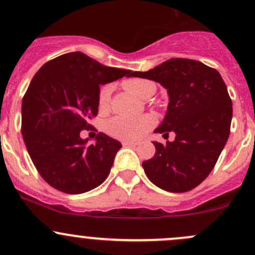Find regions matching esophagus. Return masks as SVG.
Wrapping results in <instances>:
<instances>
[{"mask_svg": "<svg viewBox=\"0 0 255 255\" xmlns=\"http://www.w3.org/2000/svg\"><path fill=\"white\" fill-rule=\"evenodd\" d=\"M122 144H123V146H135V145H137V143L129 142V140H125V142H123Z\"/></svg>", "mask_w": 255, "mask_h": 255, "instance_id": "1", "label": "esophagus"}]
</instances>
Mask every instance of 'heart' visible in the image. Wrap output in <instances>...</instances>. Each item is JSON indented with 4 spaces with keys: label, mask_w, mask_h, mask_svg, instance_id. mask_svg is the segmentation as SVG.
Here are the masks:
<instances>
[{
    "label": "heart",
    "mask_w": 255,
    "mask_h": 255,
    "mask_svg": "<svg viewBox=\"0 0 255 255\" xmlns=\"http://www.w3.org/2000/svg\"><path fill=\"white\" fill-rule=\"evenodd\" d=\"M123 86L139 99H148L155 91V85L148 80H127L123 82ZM110 95H111V87H102L99 95L100 110H106L109 107ZM154 125H155V118L151 115H144L137 118L117 116L105 123V130L112 137L132 142V140L140 139L148 130L154 127Z\"/></svg>",
    "instance_id": "1"
}]
</instances>
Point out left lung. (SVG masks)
I'll use <instances>...</instances> for the list:
<instances>
[{
  "instance_id": "left-lung-1",
  "label": "left lung",
  "mask_w": 255,
  "mask_h": 255,
  "mask_svg": "<svg viewBox=\"0 0 255 255\" xmlns=\"http://www.w3.org/2000/svg\"><path fill=\"white\" fill-rule=\"evenodd\" d=\"M132 78L159 82L168 92L165 117L154 133L175 140L153 142L155 154L143 161L148 179L169 192H186L212 171L227 143L232 101L222 76L191 59H169L148 71H130Z\"/></svg>"
}]
</instances>
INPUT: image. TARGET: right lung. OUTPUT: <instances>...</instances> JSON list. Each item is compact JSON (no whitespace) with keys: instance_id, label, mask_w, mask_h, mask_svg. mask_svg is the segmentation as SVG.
<instances>
[{"instance_id":"obj_1","label":"right lung","mask_w":255,"mask_h":255,"mask_svg":"<svg viewBox=\"0 0 255 255\" xmlns=\"http://www.w3.org/2000/svg\"><path fill=\"white\" fill-rule=\"evenodd\" d=\"M130 70L111 68L81 51L45 63L22 100V134L33 164L50 186L65 194L90 191L106 180L122 144L100 132L82 139L99 111L100 86Z\"/></svg>"}]
</instances>
